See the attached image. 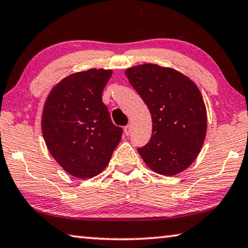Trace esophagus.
Wrapping results in <instances>:
<instances>
[{
	"label": "esophagus",
	"mask_w": 248,
	"mask_h": 248,
	"mask_svg": "<svg viewBox=\"0 0 248 248\" xmlns=\"http://www.w3.org/2000/svg\"><path fill=\"white\" fill-rule=\"evenodd\" d=\"M124 135H125V136L130 135V132H131V125H130V124L125 125V127L124 128Z\"/></svg>",
	"instance_id": "obj_1"
}]
</instances>
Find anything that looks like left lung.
<instances>
[{
  "label": "left lung",
  "mask_w": 248,
  "mask_h": 248,
  "mask_svg": "<svg viewBox=\"0 0 248 248\" xmlns=\"http://www.w3.org/2000/svg\"><path fill=\"white\" fill-rule=\"evenodd\" d=\"M129 82L149 109L153 135L138 148L151 170L165 176L193 164L204 143L207 114L197 86L176 70L147 63L125 70Z\"/></svg>",
  "instance_id": "1"
}]
</instances>
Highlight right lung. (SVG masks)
<instances>
[{"instance_id": "right-lung-1", "label": "right lung", "mask_w": 248, "mask_h": 248, "mask_svg": "<svg viewBox=\"0 0 248 248\" xmlns=\"http://www.w3.org/2000/svg\"><path fill=\"white\" fill-rule=\"evenodd\" d=\"M111 75L105 69L73 73L51 90L44 103V141L58 164L77 178L101 172L123 136L102 102Z\"/></svg>"}]
</instances>
